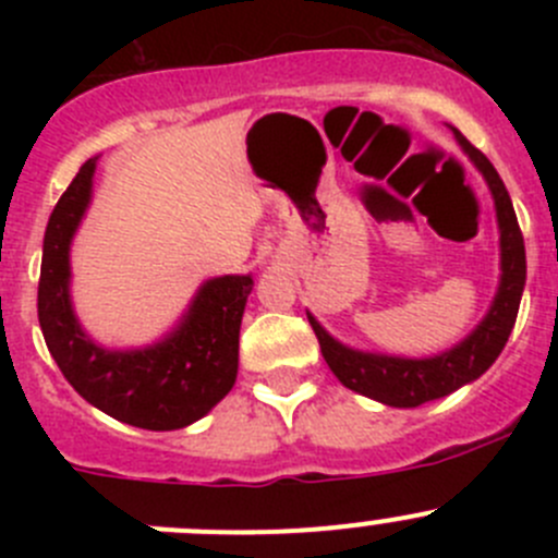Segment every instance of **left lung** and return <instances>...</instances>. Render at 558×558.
<instances>
[{
  "label": "left lung",
  "mask_w": 558,
  "mask_h": 558,
  "mask_svg": "<svg viewBox=\"0 0 558 558\" xmlns=\"http://www.w3.org/2000/svg\"><path fill=\"white\" fill-rule=\"evenodd\" d=\"M451 132L466 159L486 180L499 227V286L481 324L448 351L418 359L345 345L337 337H331L313 313H307V320H311L315 337L320 342V353H324L326 364L337 375V380L351 391L375 399V402H384L388 408H418V404L448 397L456 388L481 378L497 362L510 331H513L523 283H526V251H523V238L508 189H505L502 178L494 170L492 161L475 145L466 143L459 129L451 126Z\"/></svg>",
  "instance_id": "left-lung-1"
}]
</instances>
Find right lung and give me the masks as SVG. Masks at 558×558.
Returning a JSON list of instances; mask_svg holds the SVG:
<instances>
[{"instance_id": "add662e5", "label": "right lung", "mask_w": 558, "mask_h": 558, "mask_svg": "<svg viewBox=\"0 0 558 558\" xmlns=\"http://www.w3.org/2000/svg\"><path fill=\"white\" fill-rule=\"evenodd\" d=\"M99 156L88 159L50 213L43 240L37 315L45 345L70 386L97 410L150 432L210 413L238 380L240 324L253 275H218L196 289L178 324L143 348H107L72 305L70 251L94 196Z\"/></svg>"}]
</instances>
